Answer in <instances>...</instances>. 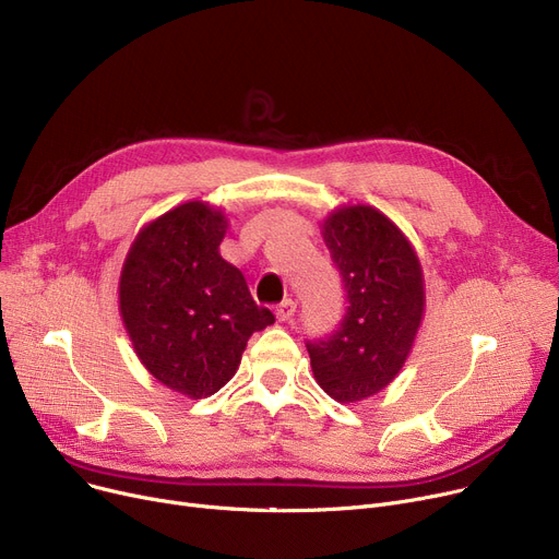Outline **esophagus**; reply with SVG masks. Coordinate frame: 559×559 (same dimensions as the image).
Masks as SVG:
<instances>
[{"mask_svg":"<svg viewBox=\"0 0 559 559\" xmlns=\"http://www.w3.org/2000/svg\"><path fill=\"white\" fill-rule=\"evenodd\" d=\"M295 312H297V304L292 301V299H285L283 304L276 306V319L278 321H289Z\"/></svg>","mask_w":559,"mask_h":559,"instance_id":"34e87169","label":"esophagus"}]
</instances>
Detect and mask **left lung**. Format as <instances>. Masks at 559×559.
<instances>
[{
  "label": "left lung",
  "instance_id": "8db88e82",
  "mask_svg": "<svg viewBox=\"0 0 559 559\" xmlns=\"http://www.w3.org/2000/svg\"><path fill=\"white\" fill-rule=\"evenodd\" d=\"M321 233L348 308L333 335L306 346L319 388L337 403H358L405 365L424 319V274L401 228L371 205L333 211Z\"/></svg>",
  "mask_w": 559,
  "mask_h": 559
}]
</instances>
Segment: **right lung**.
<instances>
[{
	"instance_id": "right-lung-1",
	"label": "right lung",
	"mask_w": 559,
	"mask_h": 559,
	"mask_svg": "<svg viewBox=\"0 0 559 559\" xmlns=\"http://www.w3.org/2000/svg\"><path fill=\"white\" fill-rule=\"evenodd\" d=\"M228 222L188 201L146 224L120 276V312L144 369L190 399L219 392L249 337L274 324L238 267L219 255Z\"/></svg>"
}]
</instances>
